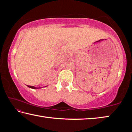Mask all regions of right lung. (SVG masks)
I'll return each instance as SVG.
<instances>
[{
  "mask_svg": "<svg viewBox=\"0 0 132 132\" xmlns=\"http://www.w3.org/2000/svg\"><path fill=\"white\" fill-rule=\"evenodd\" d=\"M28 87H30V88H33V89L38 88H36V87H34V86H28Z\"/></svg>",
  "mask_w": 132,
  "mask_h": 132,
  "instance_id": "obj_1",
  "label": "right lung"
}]
</instances>
